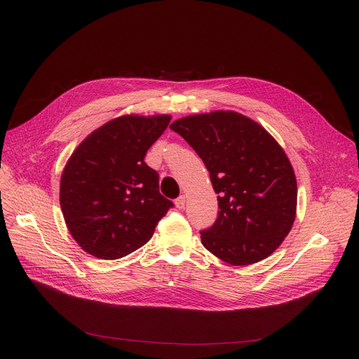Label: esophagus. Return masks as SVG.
Returning <instances> with one entry per match:
<instances>
[{
	"label": "esophagus",
	"mask_w": 359,
	"mask_h": 359,
	"mask_svg": "<svg viewBox=\"0 0 359 359\" xmlns=\"http://www.w3.org/2000/svg\"><path fill=\"white\" fill-rule=\"evenodd\" d=\"M176 208H179V210H183L184 208V205H186V196L184 195H182V196H179L177 199H176Z\"/></svg>",
	"instance_id": "1"
}]
</instances>
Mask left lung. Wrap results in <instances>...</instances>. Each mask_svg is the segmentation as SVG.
Wrapping results in <instances>:
<instances>
[{"label": "left lung", "mask_w": 359, "mask_h": 359, "mask_svg": "<svg viewBox=\"0 0 359 359\" xmlns=\"http://www.w3.org/2000/svg\"><path fill=\"white\" fill-rule=\"evenodd\" d=\"M202 158L218 194V218L203 248L234 266L271 256L292 229L297 179L269 132L234 110L184 116L170 125Z\"/></svg>", "instance_id": "8db88e82"}]
</instances>
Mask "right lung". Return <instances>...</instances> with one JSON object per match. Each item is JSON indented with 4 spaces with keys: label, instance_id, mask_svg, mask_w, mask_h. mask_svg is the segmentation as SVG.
Masks as SVG:
<instances>
[{
    "label": "right lung",
    "instance_id": "obj_1",
    "mask_svg": "<svg viewBox=\"0 0 359 359\" xmlns=\"http://www.w3.org/2000/svg\"><path fill=\"white\" fill-rule=\"evenodd\" d=\"M170 115H123L93 130L68 158L60 203L67 229L88 255L115 260L153 237L173 202L144 157Z\"/></svg>",
    "mask_w": 359,
    "mask_h": 359
}]
</instances>
